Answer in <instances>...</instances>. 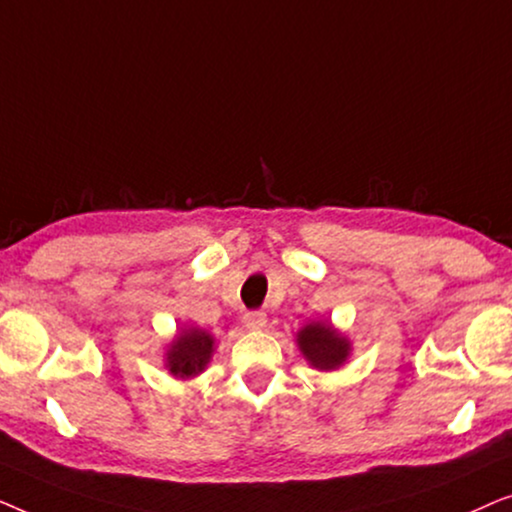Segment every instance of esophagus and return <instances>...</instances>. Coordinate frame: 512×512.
<instances>
[{
    "instance_id": "34e87169",
    "label": "esophagus",
    "mask_w": 512,
    "mask_h": 512,
    "mask_svg": "<svg viewBox=\"0 0 512 512\" xmlns=\"http://www.w3.org/2000/svg\"><path fill=\"white\" fill-rule=\"evenodd\" d=\"M265 324H268V317H265L263 310H251L244 314V326L251 328V331H261Z\"/></svg>"
}]
</instances>
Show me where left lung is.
Segmentation results:
<instances>
[{"instance_id":"left-lung-1","label":"left lung","mask_w":512,"mask_h":512,"mask_svg":"<svg viewBox=\"0 0 512 512\" xmlns=\"http://www.w3.org/2000/svg\"><path fill=\"white\" fill-rule=\"evenodd\" d=\"M300 352L319 370L338 368L349 354V342L328 324H307L298 333Z\"/></svg>"}]
</instances>
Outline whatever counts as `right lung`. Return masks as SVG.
Segmentation results:
<instances>
[{
    "label": "right lung",
    "mask_w": 512,
    "mask_h": 512,
    "mask_svg": "<svg viewBox=\"0 0 512 512\" xmlns=\"http://www.w3.org/2000/svg\"><path fill=\"white\" fill-rule=\"evenodd\" d=\"M214 340L212 335L200 331V328H191V331L179 333V338L172 342L170 354V370L174 375L181 377H193L205 370L209 356H212Z\"/></svg>",
    "instance_id": "add662e5"
}]
</instances>
